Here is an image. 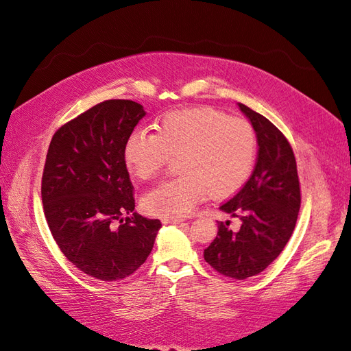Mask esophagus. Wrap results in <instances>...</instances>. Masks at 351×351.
Instances as JSON below:
<instances>
[{
    "instance_id": "1",
    "label": "esophagus",
    "mask_w": 351,
    "mask_h": 351,
    "mask_svg": "<svg viewBox=\"0 0 351 351\" xmlns=\"http://www.w3.org/2000/svg\"><path fill=\"white\" fill-rule=\"evenodd\" d=\"M182 221V218H163L165 223H181Z\"/></svg>"
}]
</instances>
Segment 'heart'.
Segmentation results:
<instances>
[{
  "label": "heart",
  "mask_w": 351,
  "mask_h": 351,
  "mask_svg": "<svg viewBox=\"0 0 351 351\" xmlns=\"http://www.w3.org/2000/svg\"><path fill=\"white\" fill-rule=\"evenodd\" d=\"M156 130L132 132L123 149L129 173L141 181L157 176L170 156H181L182 173L143 194L141 204L151 215L185 217L209 194L223 199L237 193L252 175L258 139L246 120L208 106L181 108L161 115Z\"/></svg>",
  "instance_id": "heart-1"
}]
</instances>
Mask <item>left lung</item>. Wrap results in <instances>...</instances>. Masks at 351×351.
<instances>
[{
  "label": "left lung",
  "instance_id": "8db88e82",
  "mask_svg": "<svg viewBox=\"0 0 351 351\" xmlns=\"http://www.w3.org/2000/svg\"><path fill=\"white\" fill-rule=\"evenodd\" d=\"M256 133L258 157L249 181L221 206L240 219L218 222V234L204 249V259L222 276L237 280L256 276L280 255L289 241L301 206L300 179L291 143L264 115L239 104Z\"/></svg>",
  "mask_w": 351,
  "mask_h": 351
}]
</instances>
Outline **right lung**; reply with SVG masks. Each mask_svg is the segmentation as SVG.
<instances>
[{"mask_svg": "<svg viewBox=\"0 0 351 351\" xmlns=\"http://www.w3.org/2000/svg\"><path fill=\"white\" fill-rule=\"evenodd\" d=\"M133 101L111 99L53 134L44 165V215L59 249L97 280L115 282L147 261L161 227L134 210L124 142L145 117Z\"/></svg>", "mask_w": 351, "mask_h": 351, "instance_id": "right-lung-1", "label": "right lung"}]
</instances>
